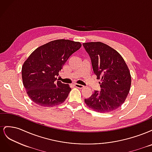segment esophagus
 I'll return each mask as SVG.
<instances>
[{
	"mask_svg": "<svg viewBox=\"0 0 152 152\" xmlns=\"http://www.w3.org/2000/svg\"><path fill=\"white\" fill-rule=\"evenodd\" d=\"M74 86H75V87H77V88H79V89H82V88H84V86H82V85H80V84H74Z\"/></svg>",
	"mask_w": 152,
	"mask_h": 152,
	"instance_id": "obj_1",
	"label": "esophagus"
}]
</instances>
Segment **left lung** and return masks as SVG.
I'll list each match as a JSON object with an SVG mask.
<instances>
[{"mask_svg":"<svg viewBox=\"0 0 152 152\" xmlns=\"http://www.w3.org/2000/svg\"><path fill=\"white\" fill-rule=\"evenodd\" d=\"M82 45L89 55L97 79H101V90L95 91L91 97L84 99L85 103L101 113L116 110L125 102L131 84L125 61L117 50L104 43L92 42Z\"/></svg>","mask_w":152,"mask_h":152,"instance_id":"obj_1","label":"left lung"}]
</instances>
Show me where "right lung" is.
Instances as JSON below:
<instances>
[{"instance_id": "obj_1", "label": "right lung", "mask_w": 152, "mask_h": 152, "mask_svg": "<svg viewBox=\"0 0 152 152\" xmlns=\"http://www.w3.org/2000/svg\"><path fill=\"white\" fill-rule=\"evenodd\" d=\"M65 39L51 41L37 48L22 67L23 83L29 98L40 106L51 107L65 102L71 88L57 77L71 55L81 47Z\"/></svg>"}]
</instances>
